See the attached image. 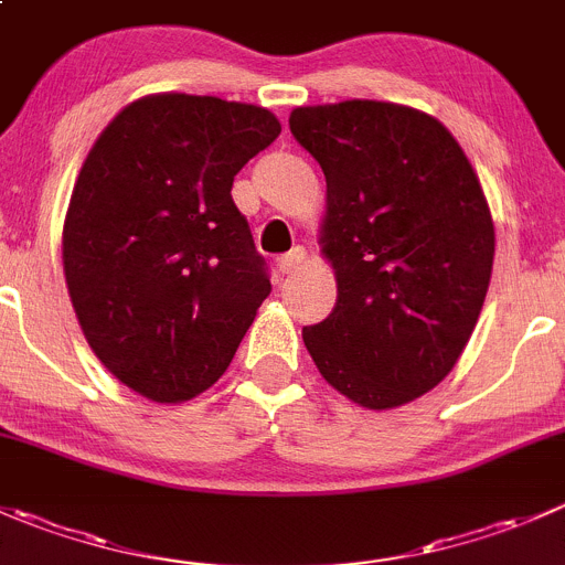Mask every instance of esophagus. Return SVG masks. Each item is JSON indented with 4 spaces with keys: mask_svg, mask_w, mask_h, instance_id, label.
I'll list each match as a JSON object with an SVG mask.
<instances>
[{
    "mask_svg": "<svg viewBox=\"0 0 565 565\" xmlns=\"http://www.w3.org/2000/svg\"><path fill=\"white\" fill-rule=\"evenodd\" d=\"M306 262V248H292L289 254H284L281 259H278V270L284 273V276H292V273H298L300 267H303Z\"/></svg>",
    "mask_w": 565,
    "mask_h": 565,
    "instance_id": "esophagus-1",
    "label": "esophagus"
}]
</instances>
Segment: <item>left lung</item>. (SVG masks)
<instances>
[{
  "instance_id": "8db88e82",
  "label": "left lung",
  "mask_w": 565,
  "mask_h": 565,
  "mask_svg": "<svg viewBox=\"0 0 565 565\" xmlns=\"http://www.w3.org/2000/svg\"><path fill=\"white\" fill-rule=\"evenodd\" d=\"M295 140L326 173L320 245L337 306L303 342L320 375L370 411L439 386L491 281L494 221L456 137L422 109L350 98L295 107Z\"/></svg>"
}]
</instances>
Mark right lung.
Returning <instances> with one entry per match:
<instances>
[{
	"instance_id": "1",
	"label": "right lung",
	"mask_w": 565,
	"mask_h": 565,
	"mask_svg": "<svg viewBox=\"0 0 565 565\" xmlns=\"http://www.w3.org/2000/svg\"><path fill=\"white\" fill-rule=\"evenodd\" d=\"M278 135L256 104L154 93L126 104L82 162L65 284L90 350L131 392L184 403L232 364L270 295L232 184Z\"/></svg>"
}]
</instances>
